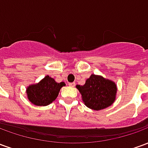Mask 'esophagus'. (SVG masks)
<instances>
[{
  "mask_svg": "<svg viewBox=\"0 0 148 148\" xmlns=\"http://www.w3.org/2000/svg\"><path fill=\"white\" fill-rule=\"evenodd\" d=\"M69 86L71 87H74L75 86V83H74V82H71V83H69Z\"/></svg>",
  "mask_w": 148,
  "mask_h": 148,
  "instance_id": "esophagus-1",
  "label": "esophagus"
}]
</instances>
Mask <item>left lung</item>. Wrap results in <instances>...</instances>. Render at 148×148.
I'll return each instance as SVG.
<instances>
[{"label":"left lung","mask_w":148,"mask_h":148,"mask_svg":"<svg viewBox=\"0 0 148 148\" xmlns=\"http://www.w3.org/2000/svg\"><path fill=\"white\" fill-rule=\"evenodd\" d=\"M85 105L93 110H101L114 102L116 95V85L114 82L100 75L91 74L83 86L77 85Z\"/></svg>","instance_id":"left-lung-1"}]
</instances>
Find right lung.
Masks as SVG:
<instances>
[{
	"mask_svg": "<svg viewBox=\"0 0 148 148\" xmlns=\"http://www.w3.org/2000/svg\"><path fill=\"white\" fill-rule=\"evenodd\" d=\"M64 86V82H56L54 78L47 75L39 82L27 87V98L35 106H48L57 98L60 89Z\"/></svg>",
	"mask_w": 148,
	"mask_h": 148,
	"instance_id": "right-lung-1",
	"label": "right lung"
}]
</instances>
